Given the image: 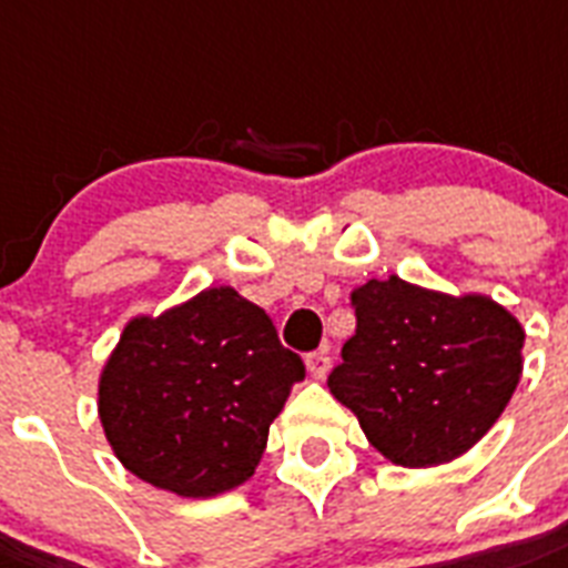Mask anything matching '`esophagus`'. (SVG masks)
<instances>
[{
    "instance_id": "1",
    "label": "esophagus",
    "mask_w": 568,
    "mask_h": 568,
    "mask_svg": "<svg viewBox=\"0 0 568 568\" xmlns=\"http://www.w3.org/2000/svg\"><path fill=\"white\" fill-rule=\"evenodd\" d=\"M332 367V358H329V349H317V353H308L306 356V371L312 379H326V373Z\"/></svg>"
}]
</instances>
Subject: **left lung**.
<instances>
[{"label": "left lung", "mask_w": 568, "mask_h": 568, "mask_svg": "<svg viewBox=\"0 0 568 568\" xmlns=\"http://www.w3.org/2000/svg\"><path fill=\"white\" fill-rule=\"evenodd\" d=\"M356 335L332 396L399 467H437L476 446L523 376L525 329L484 294L428 292L399 276L353 292Z\"/></svg>", "instance_id": "8db88e82"}]
</instances>
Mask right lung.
I'll list each match as a JSON object with an SVG mask.
<instances>
[{"mask_svg":"<svg viewBox=\"0 0 568 568\" xmlns=\"http://www.w3.org/2000/svg\"><path fill=\"white\" fill-rule=\"evenodd\" d=\"M303 358L265 308L219 285L124 326L99 379V417L124 469L210 499L253 476Z\"/></svg>","mask_w":568,"mask_h":568,"instance_id":"1","label":"right lung"}]
</instances>
